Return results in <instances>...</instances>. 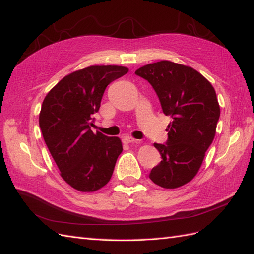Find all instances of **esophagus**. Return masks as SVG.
<instances>
[{
	"label": "esophagus",
	"mask_w": 254,
	"mask_h": 254,
	"mask_svg": "<svg viewBox=\"0 0 254 254\" xmlns=\"http://www.w3.org/2000/svg\"><path fill=\"white\" fill-rule=\"evenodd\" d=\"M136 141H137V139L133 138L131 136H124L123 137V142L127 143V144H131V143H134V142H136Z\"/></svg>",
	"instance_id": "34e87169"
}]
</instances>
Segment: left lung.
<instances>
[{
	"label": "left lung",
	"mask_w": 254,
	"mask_h": 254,
	"mask_svg": "<svg viewBox=\"0 0 254 254\" xmlns=\"http://www.w3.org/2000/svg\"><path fill=\"white\" fill-rule=\"evenodd\" d=\"M135 74L153 86L163 112L171 117L166 143L154 144L161 161L149 179L165 189L179 188L195 177L214 139L220 115L216 93L195 69L170 61L147 64Z\"/></svg>",
	"instance_id": "8db88e82"
}]
</instances>
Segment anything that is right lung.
I'll use <instances>...</instances> for the list:
<instances>
[{"label":"right lung","mask_w":254,"mask_h":254,"mask_svg":"<svg viewBox=\"0 0 254 254\" xmlns=\"http://www.w3.org/2000/svg\"><path fill=\"white\" fill-rule=\"evenodd\" d=\"M128 69L94 65L62 78L42 102L39 126L61 177L82 192L109 182L122 152L119 137L91 131L106 87Z\"/></svg>","instance_id":"add662e5"}]
</instances>
